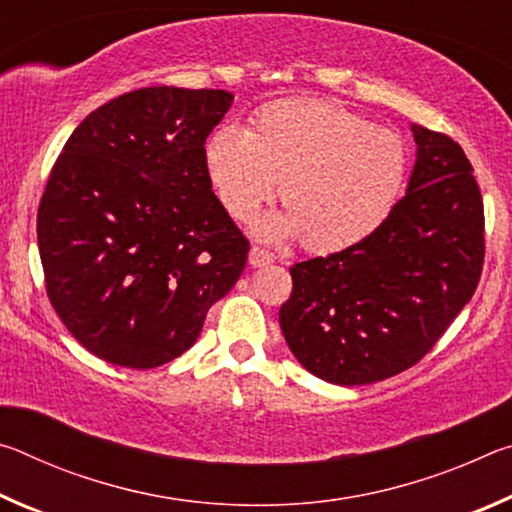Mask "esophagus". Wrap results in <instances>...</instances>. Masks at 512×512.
Wrapping results in <instances>:
<instances>
[{"label":"esophagus","instance_id":"1","mask_svg":"<svg viewBox=\"0 0 512 512\" xmlns=\"http://www.w3.org/2000/svg\"><path fill=\"white\" fill-rule=\"evenodd\" d=\"M271 262H273V255L268 253V250L259 248V246L250 248V253H248V264H250V266H253V268H262V266H268Z\"/></svg>","mask_w":512,"mask_h":512}]
</instances>
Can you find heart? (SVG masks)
Instances as JSON below:
<instances>
[{
	"instance_id": "1",
	"label": "heart",
	"mask_w": 512,
	"mask_h": 512,
	"mask_svg": "<svg viewBox=\"0 0 512 512\" xmlns=\"http://www.w3.org/2000/svg\"><path fill=\"white\" fill-rule=\"evenodd\" d=\"M400 137L329 101H277L257 112L250 133L216 128L205 169L216 196L246 221L277 183L287 214L259 223L262 237L300 235L311 253L359 244L388 219L406 180Z\"/></svg>"
}]
</instances>
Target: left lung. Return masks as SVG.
<instances>
[{
	"mask_svg": "<svg viewBox=\"0 0 512 512\" xmlns=\"http://www.w3.org/2000/svg\"><path fill=\"white\" fill-rule=\"evenodd\" d=\"M409 187L379 228L329 257L293 264L280 327L311 375L363 386L427 354L474 296L483 201L452 137L413 124Z\"/></svg>",
	"mask_w": 512,
	"mask_h": 512,
	"instance_id": "obj_1",
	"label": "left lung"
}]
</instances>
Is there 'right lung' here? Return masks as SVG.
Here are the masks:
<instances>
[{"instance_id": "obj_1", "label": "right lung", "mask_w": 512, "mask_h": 512, "mask_svg": "<svg viewBox=\"0 0 512 512\" xmlns=\"http://www.w3.org/2000/svg\"><path fill=\"white\" fill-rule=\"evenodd\" d=\"M225 90L140 88L92 110L38 207L51 305L94 357L135 370L187 352L239 280L248 239L212 192L205 140Z\"/></svg>"}]
</instances>
